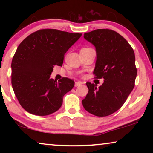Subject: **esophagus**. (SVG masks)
I'll list each match as a JSON object with an SVG mask.
<instances>
[{"mask_svg":"<svg viewBox=\"0 0 153 153\" xmlns=\"http://www.w3.org/2000/svg\"><path fill=\"white\" fill-rule=\"evenodd\" d=\"M81 84H82V83L80 82V81H76V82H75L74 86L75 87H78V86H79V85H81Z\"/></svg>","mask_w":153,"mask_h":153,"instance_id":"1","label":"esophagus"}]
</instances>
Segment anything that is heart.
<instances>
[{
    "label": "heart",
    "mask_w": 153,
    "mask_h": 153,
    "mask_svg": "<svg viewBox=\"0 0 153 153\" xmlns=\"http://www.w3.org/2000/svg\"><path fill=\"white\" fill-rule=\"evenodd\" d=\"M85 49H87V48H85Z\"/></svg>",
    "instance_id": "obj_1"
}]
</instances>
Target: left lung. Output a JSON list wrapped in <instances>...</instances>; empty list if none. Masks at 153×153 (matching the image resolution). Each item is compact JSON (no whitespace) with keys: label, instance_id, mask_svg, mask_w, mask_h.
I'll use <instances>...</instances> for the list:
<instances>
[{"label":"left lung","instance_id":"8db88e82","mask_svg":"<svg viewBox=\"0 0 153 153\" xmlns=\"http://www.w3.org/2000/svg\"><path fill=\"white\" fill-rule=\"evenodd\" d=\"M95 47V78L104 79L99 88L88 82V93L82 100L83 107L96 116L114 114L123 105L134 87L137 70L134 50L116 31L97 29L83 35Z\"/></svg>","mask_w":153,"mask_h":153}]
</instances>
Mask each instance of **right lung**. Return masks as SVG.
Here are the masks:
<instances>
[{"mask_svg": "<svg viewBox=\"0 0 153 153\" xmlns=\"http://www.w3.org/2000/svg\"><path fill=\"white\" fill-rule=\"evenodd\" d=\"M81 33L42 29L28 35L16 49L12 61V85L21 106L36 116L56 112L74 81L50 78L54 65L62 66L68 50Z\"/></svg>", "mask_w": 153, "mask_h": 153, "instance_id": "add662e5", "label": "right lung"}]
</instances>
